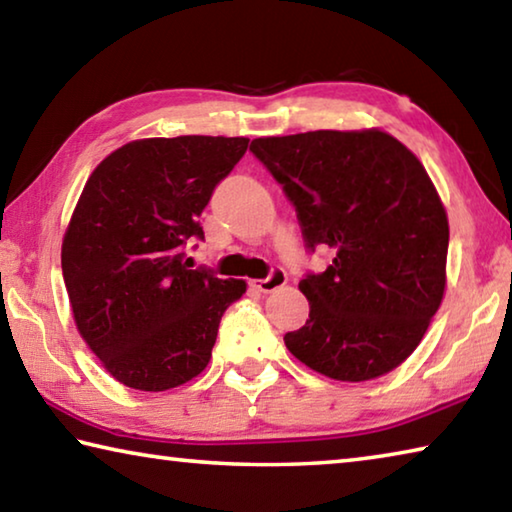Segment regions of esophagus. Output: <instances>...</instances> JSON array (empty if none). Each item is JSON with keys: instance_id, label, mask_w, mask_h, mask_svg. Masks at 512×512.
Returning <instances> with one entry per match:
<instances>
[{"instance_id": "1", "label": "esophagus", "mask_w": 512, "mask_h": 512, "mask_svg": "<svg viewBox=\"0 0 512 512\" xmlns=\"http://www.w3.org/2000/svg\"><path fill=\"white\" fill-rule=\"evenodd\" d=\"M287 282H289L287 273H284L282 268H273L271 275L264 277V280H253L250 284H253V287H255L257 291H262V293H273V291H277V289H282Z\"/></svg>"}]
</instances>
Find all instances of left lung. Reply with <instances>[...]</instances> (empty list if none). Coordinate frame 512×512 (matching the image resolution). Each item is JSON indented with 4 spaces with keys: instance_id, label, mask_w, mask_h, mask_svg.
<instances>
[{
    "instance_id": "8db88e82",
    "label": "left lung",
    "mask_w": 512,
    "mask_h": 512,
    "mask_svg": "<svg viewBox=\"0 0 512 512\" xmlns=\"http://www.w3.org/2000/svg\"><path fill=\"white\" fill-rule=\"evenodd\" d=\"M250 151L296 205L307 248L334 250L298 284L309 320L284 336L289 352L336 381L395 370L447 287L449 223L427 169L379 128L257 137Z\"/></svg>"
}]
</instances>
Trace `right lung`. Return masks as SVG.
Listing matches in <instances>:
<instances>
[{
    "mask_svg": "<svg viewBox=\"0 0 512 512\" xmlns=\"http://www.w3.org/2000/svg\"><path fill=\"white\" fill-rule=\"evenodd\" d=\"M248 137H149L99 162L65 230L60 262L74 323L119 384L160 393L201 375L223 311L246 293L183 262L214 187Z\"/></svg>",
    "mask_w": 512,
    "mask_h": 512,
    "instance_id": "right-lung-1",
    "label": "right lung"
}]
</instances>
